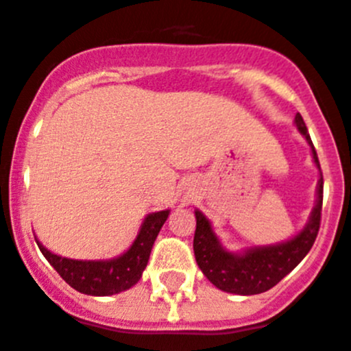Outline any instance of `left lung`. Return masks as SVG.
<instances>
[{"label":"left lung","instance_id":"8db88e82","mask_svg":"<svg viewBox=\"0 0 351 351\" xmlns=\"http://www.w3.org/2000/svg\"><path fill=\"white\" fill-rule=\"evenodd\" d=\"M297 130L302 133L311 145L313 160L320 169V161L316 156L315 145L309 137L302 116H295ZM316 206L302 230L287 243L272 246L251 247L244 253H230L219 244L218 237L213 232L209 219L200 210H195L197 230L193 237V251L198 267L207 280L216 288L237 295H256L271 290L280 283L285 276L302 262L315 244V239L320 230L322 202H324V178L320 172V181L316 188Z\"/></svg>","mask_w":351,"mask_h":351}]
</instances>
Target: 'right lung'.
<instances>
[{
    "label": "right lung",
    "mask_w": 351,
    "mask_h": 351,
    "mask_svg": "<svg viewBox=\"0 0 351 351\" xmlns=\"http://www.w3.org/2000/svg\"><path fill=\"white\" fill-rule=\"evenodd\" d=\"M170 210H160L145 216L137 239L130 250L112 260H71L54 255L36 241L42 255L49 260L58 274L80 293L86 295H114L132 288L142 278L153 244Z\"/></svg>",
    "instance_id": "add662e5"
}]
</instances>
